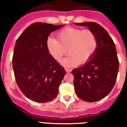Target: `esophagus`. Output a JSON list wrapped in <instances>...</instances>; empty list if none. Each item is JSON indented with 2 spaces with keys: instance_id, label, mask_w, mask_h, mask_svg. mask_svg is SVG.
<instances>
[{
  "instance_id": "34e87169",
  "label": "esophagus",
  "mask_w": 127,
  "mask_h": 127,
  "mask_svg": "<svg viewBox=\"0 0 127 127\" xmlns=\"http://www.w3.org/2000/svg\"><path fill=\"white\" fill-rule=\"evenodd\" d=\"M65 71H66L67 73H69V72L71 71V69H69V68H65Z\"/></svg>"
}]
</instances>
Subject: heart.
I'll list each match as a JSON object with an SVG mask.
<instances>
[{"label":"heart","instance_id":"b5f03b06","mask_svg":"<svg viewBox=\"0 0 127 127\" xmlns=\"http://www.w3.org/2000/svg\"><path fill=\"white\" fill-rule=\"evenodd\" d=\"M57 39L50 37L46 42L47 50L56 61H61L69 52L63 62L65 66L85 64L95 53L98 41L96 34L90 29L83 30L67 27L58 31Z\"/></svg>","mask_w":127,"mask_h":127}]
</instances>
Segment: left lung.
I'll return each instance as SVG.
<instances>
[{"instance_id":"obj_1","label":"left lung","mask_w":127,"mask_h":127,"mask_svg":"<svg viewBox=\"0 0 127 127\" xmlns=\"http://www.w3.org/2000/svg\"><path fill=\"white\" fill-rule=\"evenodd\" d=\"M88 26L96 34L97 48L88 63L73 69L75 91L77 96L87 102L105 97L112 91L117 79L119 61L115 43L105 29L95 22L77 24Z\"/></svg>"}]
</instances>
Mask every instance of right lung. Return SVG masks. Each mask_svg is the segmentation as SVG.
<instances>
[{
    "mask_svg": "<svg viewBox=\"0 0 127 127\" xmlns=\"http://www.w3.org/2000/svg\"><path fill=\"white\" fill-rule=\"evenodd\" d=\"M64 25L35 22L28 26L15 42L12 58L15 81L31 100L46 103L56 98L66 73L46 46L52 32Z\"/></svg>",
    "mask_w": 127,
    "mask_h": 127,
    "instance_id": "right-lung-1",
    "label": "right lung"
}]
</instances>
